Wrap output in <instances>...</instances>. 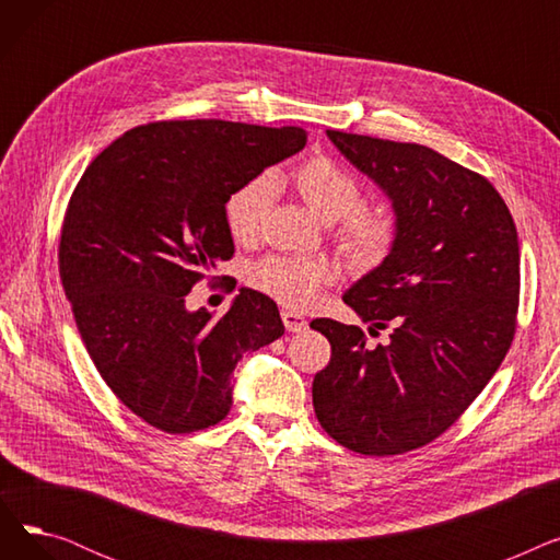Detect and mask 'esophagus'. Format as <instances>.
<instances>
[{
    "label": "esophagus",
    "mask_w": 560,
    "mask_h": 560,
    "mask_svg": "<svg viewBox=\"0 0 560 560\" xmlns=\"http://www.w3.org/2000/svg\"><path fill=\"white\" fill-rule=\"evenodd\" d=\"M281 319H283V327L288 331H292V334H300V331L308 329V322L300 313H295V311H283Z\"/></svg>",
    "instance_id": "34e87169"
}]
</instances>
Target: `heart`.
<instances>
[{"label": "heart", "instance_id": "obj_1", "mask_svg": "<svg viewBox=\"0 0 560 560\" xmlns=\"http://www.w3.org/2000/svg\"><path fill=\"white\" fill-rule=\"evenodd\" d=\"M290 179L322 222L331 224L340 220L336 238L351 262L359 268H372L388 256L397 238V218L388 206H361V182L347 167L329 156H311L292 170ZM277 192V176L260 172L229 195L224 220L235 243L258 238ZM334 279L336 268L327 258L270 256L249 270V283L256 290L298 311L313 306L319 290Z\"/></svg>", "mask_w": 560, "mask_h": 560}]
</instances>
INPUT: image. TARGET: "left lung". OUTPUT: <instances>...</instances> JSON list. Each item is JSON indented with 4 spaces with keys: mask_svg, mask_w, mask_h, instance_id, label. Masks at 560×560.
<instances>
[{
    "mask_svg": "<svg viewBox=\"0 0 560 560\" xmlns=\"http://www.w3.org/2000/svg\"><path fill=\"white\" fill-rule=\"evenodd\" d=\"M338 152L390 199L397 238L342 302L357 325L319 317L331 361L313 378L315 416L365 456L418 450L447 431L502 365L515 334L520 245L488 179L431 147L327 131Z\"/></svg>",
    "mask_w": 560,
    "mask_h": 560,
    "instance_id": "8db88e82",
    "label": "left lung"
}]
</instances>
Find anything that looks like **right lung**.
<instances>
[{
  "label": "right lung",
  "mask_w": 560,
  "mask_h": 560,
  "mask_svg": "<svg viewBox=\"0 0 560 560\" xmlns=\"http://www.w3.org/2000/svg\"><path fill=\"white\" fill-rule=\"evenodd\" d=\"M304 144L300 127L152 122L113 140L83 172L58 272L97 372L147 424L167 433L218 424L243 354L283 336L262 292L241 288L218 319L188 311L186 295L233 256L229 195Z\"/></svg>",
  "instance_id": "add662e5"
}]
</instances>
